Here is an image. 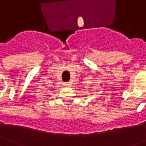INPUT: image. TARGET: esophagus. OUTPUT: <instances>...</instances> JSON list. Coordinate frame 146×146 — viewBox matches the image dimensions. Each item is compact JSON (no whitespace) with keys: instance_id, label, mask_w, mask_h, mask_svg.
I'll return each instance as SVG.
<instances>
[{"instance_id":"esophagus-1","label":"esophagus","mask_w":146,"mask_h":146,"mask_svg":"<svg viewBox=\"0 0 146 146\" xmlns=\"http://www.w3.org/2000/svg\"><path fill=\"white\" fill-rule=\"evenodd\" d=\"M71 85V83L68 82V83H65V86H66V87H70Z\"/></svg>"}]
</instances>
